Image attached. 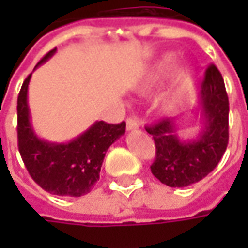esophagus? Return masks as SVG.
<instances>
[{"label":"esophagus","mask_w":248,"mask_h":248,"mask_svg":"<svg viewBox=\"0 0 248 248\" xmlns=\"http://www.w3.org/2000/svg\"><path fill=\"white\" fill-rule=\"evenodd\" d=\"M126 129L131 131V130H138L140 129V122L135 118H127L126 119Z\"/></svg>","instance_id":"34e87169"}]
</instances>
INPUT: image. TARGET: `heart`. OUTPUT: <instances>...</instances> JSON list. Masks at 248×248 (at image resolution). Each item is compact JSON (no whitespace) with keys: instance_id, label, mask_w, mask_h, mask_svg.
<instances>
[{"instance_id":"obj_1","label":"heart","mask_w":248,"mask_h":248,"mask_svg":"<svg viewBox=\"0 0 248 248\" xmlns=\"http://www.w3.org/2000/svg\"><path fill=\"white\" fill-rule=\"evenodd\" d=\"M178 57L172 53L165 54L151 63L145 73L135 83V92L140 94H150L161 86V83L171 74L177 67ZM194 87V71L191 67H182L177 71L172 79L169 92L163 95L161 101V108L163 111H172L183 102L187 94Z\"/></svg>"}]
</instances>
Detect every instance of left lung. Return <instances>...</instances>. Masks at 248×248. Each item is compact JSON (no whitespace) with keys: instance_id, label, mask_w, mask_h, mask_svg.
Wrapping results in <instances>:
<instances>
[{"instance_id":"obj_1","label":"left lung","mask_w":248,"mask_h":248,"mask_svg":"<svg viewBox=\"0 0 248 248\" xmlns=\"http://www.w3.org/2000/svg\"><path fill=\"white\" fill-rule=\"evenodd\" d=\"M199 117L197 137L179 135V119L166 118L147 127L155 142L153 175L170 187H186L202 181L217 167L229 143V98L222 74L208 66L191 111Z\"/></svg>"}]
</instances>
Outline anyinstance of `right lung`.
<instances>
[{"label":"right lung","mask_w":248,"mask_h":248,"mask_svg":"<svg viewBox=\"0 0 248 248\" xmlns=\"http://www.w3.org/2000/svg\"><path fill=\"white\" fill-rule=\"evenodd\" d=\"M53 49L34 70L56 54ZM30 74L22 83L17 101L18 149L30 177L44 190L62 197H82L99 181L106 151L124 134L126 124H110L97 121L69 142H50L35 134L28 103Z\"/></svg>","instance_id":"right-lung-1"}]
</instances>
